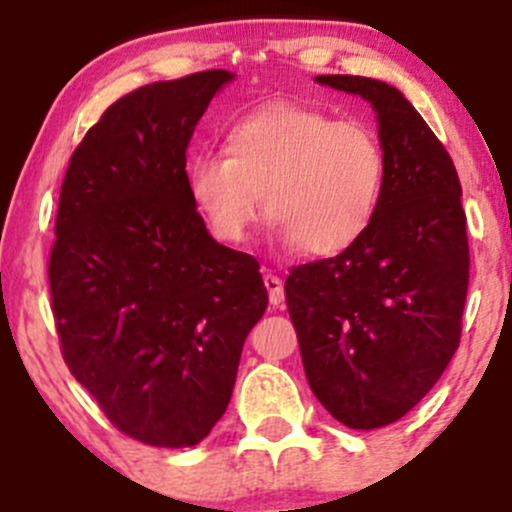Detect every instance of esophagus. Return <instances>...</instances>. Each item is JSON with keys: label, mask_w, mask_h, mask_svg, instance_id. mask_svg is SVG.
<instances>
[{"label": "esophagus", "mask_w": 512, "mask_h": 512, "mask_svg": "<svg viewBox=\"0 0 512 512\" xmlns=\"http://www.w3.org/2000/svg\"><path fill=\"white\" fill-rule=\"evenodd\" d=\"M265 287L267 294H270L272 307H280V304L285 302V285H282L280 277L272 275V272H265Z\"/></svg>", "instance_id": "1"}]
</instances>
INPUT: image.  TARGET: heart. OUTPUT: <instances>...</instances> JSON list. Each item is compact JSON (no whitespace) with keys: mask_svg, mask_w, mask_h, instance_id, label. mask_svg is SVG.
<instances>
[{"mask_svg":"<svg viewBox=\"0 0 512 512\" xmlns=\"http://www.w3.org/2000/svg\"><path fill=\"white\" fill-rule=\"evenodd\" d=\"M386 173L384 143L364 121L282 101L235 118L223 133V156L195 153L185 188L218 240L245 242L265 198L282 240L337 257L369 235Z\"/></svg>","mask_w":512,"mask_h":512,"instance_id":"heart-1","label":"heart"}]
</instances>
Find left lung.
<instances>
[{
    "label": "left lung",
    "instance_id": "obj_1",
    "mask_svg": "<svg viewBox=\"0 0 512 512\" xmlns=\"http://www.w3.org/2000/svg\"><path fill=\"white\" fill-rule=\"evenodd\" d=\"M317 84L374 106L389 173L369 235L292 267L285 297L314 396L339 423L371 431L409 414L461 342L471 267L461 180L399 89L347 74Z\"/></svg>",
    "mask_w": 512,
    "mask_h": 512
}]
</instances>
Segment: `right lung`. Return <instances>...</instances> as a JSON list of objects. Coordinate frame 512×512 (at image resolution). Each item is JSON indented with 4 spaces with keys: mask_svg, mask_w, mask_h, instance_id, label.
Returning <instances> with one entry per match:
<instances>
[{
    "mask_svg": "<svg viewBox=\"0 0 512 512\" xmlns=\"http://www.w3.org/2000/svg\"><path fill=\"white\" fill-rule=\"evenodd\" d=\"M227 81L200 71L118 98L61 183L49 257L61 354L108 421L148 446L208 436L267 309L255 257L215 242L185 188L190 136Z\"/></svg>",
    "mask_w": 512,
    "mask_h": 512,
    "instance_id": "add662e5",
    "label": "right lung"
}]
</instances>
